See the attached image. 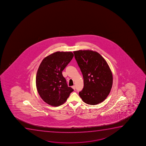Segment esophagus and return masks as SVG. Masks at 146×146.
Wrapping results in <instances>:
<instances>
[{"label":"esophagus","mask_w":146,"mask_h":146,"mask_svg":"<svg viewBox=\"0 0 146 146\" xmlns=\"http://www.w3.org/2000/svg\"><path fill=\"white\" fill-rule=\"evenodd\" d=\"M72 88H73V89L75 90V86H72Z\"/></svg>","instance_id":"1"}]
</instances>
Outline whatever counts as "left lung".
<instances>
[{"instance_id": "1", "label": "left lung", "mask_w": 146, "mask_h": 146, "mask_svg": "<svg viewBox=\"0 0 146 146\" xmlns=\"http://www.w3.org/2000/svg\"><path fill=\"white\" fill-rule=\"evenodd\" d=\"M84 78V86L79 95L84 103L96 105L103 102L110 94L113 76L108 64L101 55L91 50L73 52Z\"/></svg>"}]
</instances>
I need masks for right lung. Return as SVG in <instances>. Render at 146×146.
<instances>
[{
	"label": "right lung",
	"mask_w": 146,
	"mask_h": 146,
	"mask_svg": "<svg viewBox=\"0 0 146 146\" xmlns=\"http://www.w3.org/2000/svg\"><path fill=\"white\" fill-rule=\"evenodd\" d=\"M71 52L57 51L43 58L36 73V84L38 94L51 106L64 104L73 91L67 86L62 71L72 60Z\"/></svg>",
	"instance_id": "obj_1"
}]
</instances>
